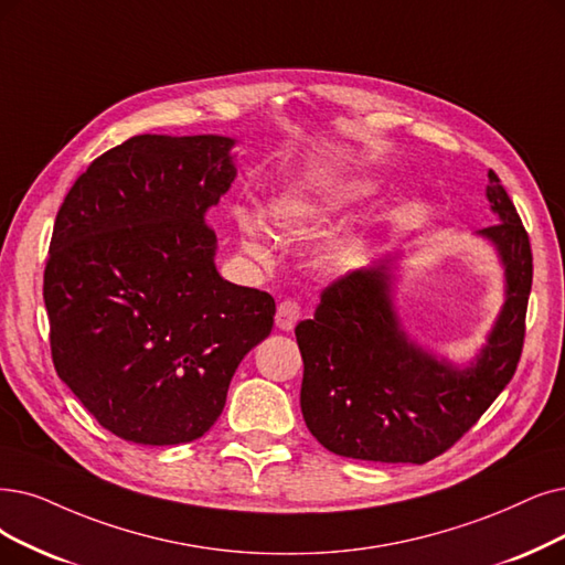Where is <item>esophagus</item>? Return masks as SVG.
Masks as SVG:
<instances>
[{
	"instance_id": "1",
	"label": "esophagus",
	"mask_w": 565,
	"mask_h": 565,
	"mask_svg": "<svg viewBox=\"0 0 565 565\" xmlns=\"http://www.w3.org/2000/svg\"><path fill=\"white\" fill-rule=\"evenodd\" d=\"M301 318V306L297 301H282L276 308V327L280 331H291Z\"/></svg>"
}]
</instances>
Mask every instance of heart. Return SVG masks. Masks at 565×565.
I'll return each mask as SVG.
<instances>
[{
    "instance_id": "obj_1",
    "label": "heart",
    "mask_w": 565,
    "mask_h": 565,
    "mask_svg": "<svg viewBox=\"0 0 565 565\" xmlns=\"http://www.w3.org/2000/svg\"><path fill=\"white\" fill-rule=\"evenodd\" d=\"M369 190L364 180H338V183L322 185L318 190H297L287 192L270 201L264 211L268 227L282 236H308L318 232L338 211L348 206L350 201L359 199ZM236 227L241 236V247L245 255L257 262H266L268 245L264 241V232L255 215L247 211L236 213ZM354 243H345L329 257L331 266H345L354 257Z\"/></svg>"
}]
</instances>
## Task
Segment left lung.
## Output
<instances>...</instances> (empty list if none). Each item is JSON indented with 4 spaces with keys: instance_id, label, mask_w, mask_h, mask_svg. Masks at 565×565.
<instances>
[{
    "instance_id": "1",
    "label": "left lung",
    "mask_w": 565,
    "mask_h": 565,
    "mask_svg": "<svg viewBox=\"0 0 565 565\" xmlns=\"http://www.w3.org/2000/svg\"><path fill=\"white\" fill-rule=\"evenodd\" d=\"M487 199L499 222L478 236L499 255L505 301L487 343L466 366L428 352L401 327L392 295L398 255L331 282L312 320L297 324L301 413L329 452L426 463L452 447L512 380L524 345L533 257L524 224L493 171Z\"/></svg>"
}]
</instances>
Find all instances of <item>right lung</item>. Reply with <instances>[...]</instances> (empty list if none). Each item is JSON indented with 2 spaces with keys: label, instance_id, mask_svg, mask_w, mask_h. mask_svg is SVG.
I'll list each match as a JSON object with an SVG mask.
<instances>
[{
  "label": "right lung",
  "instance_id": "add662e5",
  "mask_svg": "<svg viewBox=\"0 0 565 565\" xmlns=\"http://www.w3.org/2000/svg\"><path fill=\"white\" fill-rule=\"evenodd\" d=\"M234 139L141 134L87 167L57 211L43 301L60 380L110 434L180 445L220 417L276 301L224 280L206 224Z\"/></svg>",
  "mask_w": 565,
  "mask_h": 565
}]
</instances>
